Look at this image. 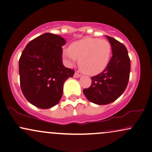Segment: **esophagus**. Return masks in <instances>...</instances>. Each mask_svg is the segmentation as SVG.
<instances>
[{"instance_id":"1","label":"esophagus","mask_w":152,"mask_h":152,"mask_svg":"<svg viewBox=\"0 0 152 152\" xmlns=\"http://www.w3.org/2000/svg\"><path fill=\"white\" fill-rule=\"evenodd\" d=\"M74 78H79V77H81V74H78L77 72H75V74L74 75Z\"/></svg>"}]
</instances>
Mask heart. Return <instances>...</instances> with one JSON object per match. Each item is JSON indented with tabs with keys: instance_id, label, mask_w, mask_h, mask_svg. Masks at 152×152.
Listing matches in <instances>:
<instances>
[{
	"instance_id": "heart-1",
	"label": "heart",
	"mask_w": 152,
	"mask_h": 152,
	"mask_svg": "<svg viewBox=\"0 0 152 152\" xmlns=\"http://www.w3.org/2000/svg\"><path fill=\"white\" fill-rule=\"evenodd\" d=\"M112 47L107 40L85 37L63 49L67 64L74 65L78 59L79 69L88 75H96L105 70L110 61Z\"/></svg>"
}]
</instances>
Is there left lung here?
Masks as SVG:
<instances>
[{"instance_id": "obj_1", "label": "left lung", "mask_w": 152, "mask_h": 152, "mask_svg": "<svg viewBox=\"0 0 152 152\" xmlns=\"http://www.w3.org/2000/svg\"><path fill=\"white\" fill-rule=\"evenodd\" d=\"M112 47L113 56L103 72L91 77L90 88L83 94L91 103L107 105L118 99L127 88L130 73V59L123 44L105 36Z\"/></svg>"}]
</instances>
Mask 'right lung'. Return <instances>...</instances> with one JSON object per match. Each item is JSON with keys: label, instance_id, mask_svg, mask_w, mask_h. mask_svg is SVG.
Segmentation results:
<instances>
[{"label": "right lung", "instance_id": "obj_1", "mask_svg": "<svg viewBox=\"0 0 152 152\" xmlns=\"http://www.w3.org/2000/svg\"><path fill=\"white\" fill-rule=\"evenodd\" d=\"M61 36L45 33L27 45L19 60L20 87L25 98L41 109L58 103L66 80L74 74L62 62Z\"/></svg>", "mask_w": 152, "mask_h": 152}]
</instances>
